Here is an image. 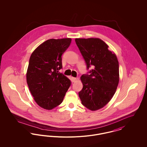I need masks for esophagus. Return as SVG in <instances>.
<instances>
[{
  "mask_svg": "<svg viewBox=\"0 0 147 147\" xmlns=\"http://www.w3.org/2000/svg\"><path fill=\"white\" fill-rule=\"evenodd\" d=\"M72 80H73V82H75L77 80V78H74V77H72Z\"/></svg>",
  "mask_w": 147,
  "mask_h": 147,
  "instance_id": "obj_1",
  "label": "esophagus"
}]
</instances>
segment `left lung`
I'll use <instances>...</instances> for the list:
<instances>
[{
    "instance_id": "8db88e82",
    "label": "left lung",
    "mask_w": 147,
    "mask_h": 147,
    "mask_svg": "<svg viewBox=\"0 0 147 147\" xmlns=\"http://www.w3.org/2000/svg\"><path fill=\"white\" fill-rule=\"evenodd\" d=\"M84 58L87 74L81 77L83 88L79 92L82 104L91 111L105 106L112 98L119 82V64L108 45L97 38H76Z\"/></svg>"
}]
</instances>
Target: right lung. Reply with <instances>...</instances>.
<instances>
[{"label":"right lung","mask_w":147,"mask_h":147,"mask_svg":"<svg viewBox=\"0 0 147 147\" xmlns=\"http://www.w3.org/2000/svg\"><path fill=\"white\" fill-rule=\"evenodd\" d=\"M71 39H49L31 54L26 73L29 90L36 102L52 110L60 105L71 81L58 71L62 68V55L70 46Z\"/></svg>","instance_id":"add662e5"}]
</instances>
